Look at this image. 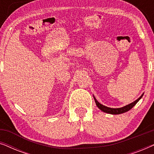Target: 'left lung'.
I'll use <instances>...</instances> for the list:
<instances>
[{"label":"left lung","instance_id":"obj_1","mask_svg":"<svg viewBox=\"0 0 154 154\" xmlns=\"http://www.w3.org/2000/svg\"><path fill=\"white\" fill-rule=\"evenodd\" d=\"M143 96V94L142 96L140 97V98H138L137 100L134 101L131 104L127 105V106H125L123 107H121V108H118V109H113V108H109V107H107V106H105L104 105L101 104L100 102H98V101L96 100L95 97H94V101H95V103L97 104V106L99 109H100L101 111H104L105 113H111V114H121V113H125L126 111H128L129 110H130L132 107H133L134 105H135L138 102V101L140 100L141 98H142V97Z\"/></svg>","mask_w":154,"mask_h":154}]
</instances>
